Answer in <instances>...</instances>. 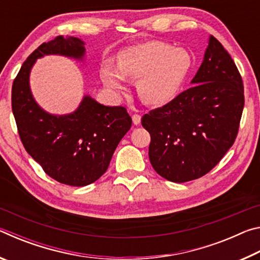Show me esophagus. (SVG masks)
I'll return each instance as SVG.
<instances>
[{
  "mask_svg": "<svg viewBox=\"0 0 260 260\" xmlns=\"http://www.w3.org/2000/svg\"><path fill=\"white\" fill-rule=\"evenodd\" d=\"M132 120H133L134 125H140L141 116H140V114H133V116H132Z\"/></svg>",
  "mask_w": 260,
  "mask_h": 260,
  "instance_id": "34e87169",
  "label": "esophagus"
}]
</instances>
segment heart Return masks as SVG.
<instances>
[{
  "label": "heart",
  "mask_w": 260,
  "mask_h": 260,
  "mask_svg": "<svg viewBox=\"0 0 260 260\" xmlns=\"http://www.w3.org/2000/svg\"><path fill=\"white\" fill-rule=\"evenodd\" d=\"M191 68V57L182 48L160 41L140 43L122 50L116 68L104 64L102 81L116 91H125L124 79L136 81V93L143 103L159 107L177 98Z\"/></svg>",
  "instance_id": "b5f03b06"
}]
</instances>
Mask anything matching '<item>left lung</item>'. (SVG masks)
I'll return each instance as SVG.
<instances>
[{
    "label": "left lung",
    "instance_id": "obj_1",
    "mask_svg": "<svg viewBox=\"0 0 260 260\" xmlns=\"http://www.w3.org/2000/svg\"><path fill=\"white\" fill-rule=\"evenodd\" d=\"M190 83L141 119L151 138V165L172 182L199 179L218 164L234 143L244 107L239 70L212 35Z\"/></svg>",
    "mask_w": 260,
    "mask_h": 260
}]
</instances>
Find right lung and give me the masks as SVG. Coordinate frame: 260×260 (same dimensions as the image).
<instances>
[{"mask_svg": "<svg viewBox=\"0 0 260 260\" xmlns=\"http://www.w3.org/2000/svg\"><path fill=\"white\" fill-rule=\"evenodd\" d=\"M85 41L57 37L34 50L12 85L14 112L21 142L43 171L60 183L82 187L108 170L118 143L132 126L124 107L99 103L83 95L73 112L54 114L42 109L30 90V71L38 59L58 55L85 63Z\"/></svg>", "mask_w": 260, "mask_h": 260, "instance_id": "1", "label": "right lung"}]
</instances>
